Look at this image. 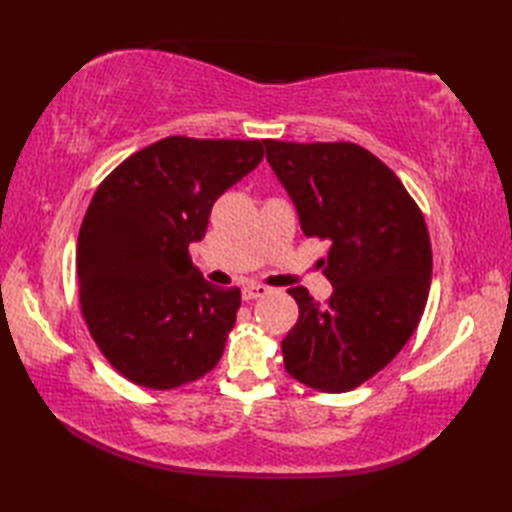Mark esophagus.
<instances>
[{
  "label": "esophagus",
  "instance_id": "obj_1",
  "mask_svg": "<svg viewBox=\"0 0 512 512\" xmlns=\"http://www.w3.org/2000/svg\"><path fill=\"white\" fill-rule=\"evenodd\" d=\"M268 288L266 286H259V284H250L242 290V299L244 301H253V299H262L264 295H268Z\"/></svg>",
  "mask_w": 512,
  "mask_h": 512
}]
</instances>
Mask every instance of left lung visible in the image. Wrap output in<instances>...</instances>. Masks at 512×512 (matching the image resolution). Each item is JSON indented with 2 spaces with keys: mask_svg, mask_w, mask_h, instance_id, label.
<instances>
[{
  "mask_svg": "<svg viewBox=\"0 0 512 512\" xmlns=\"http://www.w3.org/2000/svg\"><path fill=\"white\" fill-rule=\"evenodd\" d=\"M266 158L297 206L306 237L330 239L319 306L297 286L299 319L281 341L286 372L343 394L387 367L416 332L431 286L424 215L398 176L354 143L264 140Z\"/></svg>",
  "mask_w": 512,
  "mask_h": 512,
  "instance_id": "1",
  "label": "left lung"
}]
</instances>
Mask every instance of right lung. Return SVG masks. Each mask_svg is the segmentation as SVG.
Wrapping results in <instances>:
<instances>
[{
  "label": "right lung",
  "instance_id": "add662e5",
  "mask_svg": "<svg viewBox=\"0 0 512 512\" xmlns=\"http://www.w3.org/2000/svg\"><path fill=\"white\" fill-rule=\"evenodd\" d=\"M264 158L262 140L167 136L123 160L85 211L76 275L85 325L118 374L176 389L222 358L242 292L193 266L220 195Z\"/></svg>",
  "mask_w": 512,
  "mask_h": 512
}]
</instances>
